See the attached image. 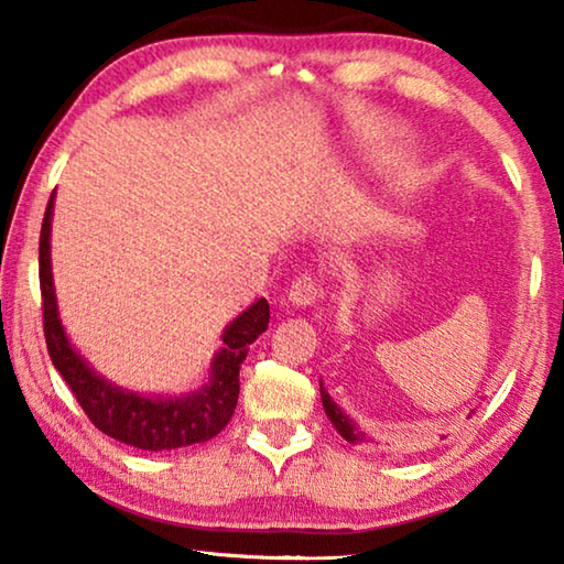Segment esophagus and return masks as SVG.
<instances>
[{
	"label": "esophagus",
	"mask_w": 564,
	"mask_h": 564,
	"mask_svg": "<svg viewBox=\"0 0 564 564\" xmlns=\"http://www.w3.org/2000/svg\"><path fill=\"white\" fill-rule=\"evenodd\" d=\"M321 295V283L313 273H301L299 279L291 283L289 291V301L293 305H311L316 303V299Z\"/></svg>",
	"instance_id": "obj_1"
}]
</instances>
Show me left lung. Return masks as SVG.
I'll use <instances>...</instances> for the list:
<instances>
[{
    "label": "left lung",
    "instance_id": "1",
    "mask_svg": "<svg viewBox=\"0 0 564 564\" xmlns=\"http://www.w3.org/2000/svg\"><path fill=\"white\" fill-rule=\"evenodd\" d=\"M321 400H323V408H326V415L330 417V423L336 425V431L346 437L348 443H360L362 441V433L358 431L356 425H352V420H348V415L343 413V410L333 403V398L326 393V388L321 383Z\"/></svg>",
    "mask_w": 564,
    "mask_h": 564
}]
</instances>
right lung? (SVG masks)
I'll list each match as a JSON object with an SVG mask.
<instances>
[{"label":"right lung","mask_w":564,"mask_h":564,"mask_svg":"<svg viewBox=\"0 0 564 564\" xmlns=\"http://www.w3.org/2000/svg\"><path fill=\"white\" fill-rule=\"evenodd\" d=\"M52 202L46 204L42 234H40V289H42V318L44 340L54 368L82 405L84 413L104 435L127 443L141 451H171L194 443L212 441L231 420L238 403V370H241L248 346L269 326V303L256 301L243 311L224 333V348L214 360L212 383L194 395L174 400L141 398L127 393L109 380L99 378L76 356L69 338L56 313L52 261H50V224Z\"/></svg>","instance_id":"add662e5"}]
</instances>
